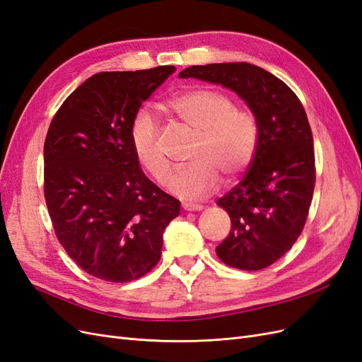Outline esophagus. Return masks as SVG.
I'll list each match as a JSON object with an SVG mask.
<instances>
[{
  "label": "esophagus",
  "mask_w": 362,
  "mask_h": 362,
  "mask_svg": "<svg viewBox=\"0 0 362 362\" xmlns=\"http://www.w3.org/2000/svg\"><path fill=\"white\" fill-rule=\"evenodd\" d=\"M182 208L185 211H201L202 210V205L201 204H192V202H185L182 204Z\"/></svg>",
  "instance_id": "1"
}]
</instances>
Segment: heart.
Wrapping results in <instances>:
<instances>
[{"instance_id":"b5f03b06","label":"heart","mask_w":362,"mask_h":362,"mask_svg":"<svg viewBox=\"0 0 362 362\" xmlns=\"http://www.w3.org/2000/svg\"><path fill=\"white\" fill-rule=\"evenodd\" d=\"M164 108L198 133L190 157L194 163L173 173L172 193L182 199L204 198L217 189L218 172L234 180L250 166L258 146V120L250 108L235 105L233 96L196 87L170 98ZM128 139L140 166L157 182H166L170 163L160 144L157 119L140 108L129 122Z\"/></svg>"}]
</instances>
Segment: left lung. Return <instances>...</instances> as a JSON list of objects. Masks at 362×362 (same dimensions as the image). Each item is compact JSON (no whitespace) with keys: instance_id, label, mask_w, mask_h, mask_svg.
<instances>
[{"instance_id":"8db88e82","label":"left lung","mask_w":362,"mask_h":362,"mask_svg":"<svg viewBox=\"0 0 362 362\" xmlns=\"http://www.w3.org/2000/svg\"><path fill=\"white\" fill-rule=\"evenodd\" d=\"M180 76L228 87L257 116L255 157L243 180L217 201L231 231L216 254L229 267L266 269L299 238L313 201L315 157L305 108L278 76L246 62L190 66Z\"/></svg>"}]
</instances>
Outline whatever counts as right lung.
Here are the masks:
<instances>
[{
    "instance_id": "right-lung-1",
    "label": "right lung",
    "mask_w": 362,
    "mask_h": 362,
    "mask_svg": "<svg viewBox=\"0 0 362 362\" xmlns=\"http://www.w3.org/2000/svg\"><path fill=\"white\" fill-rule=\"evenodd\" d=\"M175 66L100 72L64 100L43 146V194L57 240L89 275L108 282L145 276L180 201L141 172L128 127Z\"/></svg>"
}]
</instances>
